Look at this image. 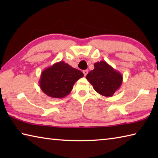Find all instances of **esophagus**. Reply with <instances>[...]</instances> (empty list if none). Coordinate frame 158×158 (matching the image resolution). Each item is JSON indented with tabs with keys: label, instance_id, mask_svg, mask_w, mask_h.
<instances>
[{
	"label": "esophagus",
	"instance_id": "obj_1",
	"mask_svg": "<svg viewBox=\"0 0 158 158\" xmlns=\"http://www.w3.org/2000/svg\"><path fill=\"white\" fill-rule=\"evenodd\" d=\"M88 73H89V71H88L87 69H85V70L83 71V73H84V76H86V75H87V74H88Z\"/></svg>",
	"mask_w": 158,
	"mask_h": 158
}]
</instances>
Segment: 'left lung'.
I'll return each mask as SVG.
<instances>
[{
	"label": "left lung",
	"mask_w": 158,
	"mask_h": 158,
	"mask_svg": "<svg viewBox=\"0 0 158 158\" xmlns=\"http://www.w3.org/2000/svg\"><path fill=\"white\" fill-rule=\"evenodd\" d=\"M94 67L86 75L87 80L99 94L111 97L121 87L122 74L104 60L95 63Z\"/></svg>",
	"instance_id": "left-lung-1"
}]
</instances>
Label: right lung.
Wrapping results in <instances>:
<instances>
[{
	"label": "right lung",
	"instance_id": "1",
	"mask_svg": "<svg viewBox=\"0 0 158 158\" xmlns=\"http://www.w3.org/2000/svg\"><path fill=\"white\" fill-rule=\"evenodd\" d=\"M84 77L81 71L64 61L54 63L42 72L40 87L45 94L53 98H63L69 94L77 80Z\"/></svg>",
	"mask_w": 158,
	"mask_h": 158
}]
</instances>
